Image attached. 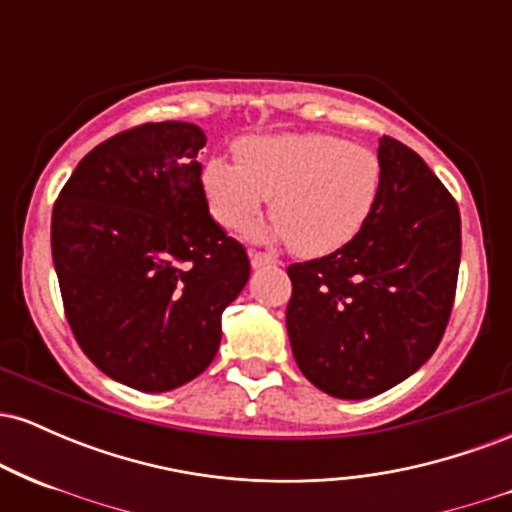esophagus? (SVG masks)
Returning <instances> with one entry per match:
<instances>
[{"label":"esophagus","mask_w":512,"mask_h":512,"mask_svg":"<svg viewBox=\"0 0 512 512\" xmlns=\"http://www.w3.org/2000/svg\"><path fill=\"white\" fill-rule=\"evenodd\" d=\"M250 264L255 269H260V267H272V264H276V260H274L272 255H267V252L250 250Z\"/></svg>","instance_id":"esophagus-1"}]
</instances>
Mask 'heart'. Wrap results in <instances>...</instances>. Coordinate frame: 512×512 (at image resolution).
<instances>
[{
	"mask_svg": "<svg viewBox=\"0 0 512 512\" xmlns=\"http://www.w3.org/2000/svg\"><path fill=\"white\" fill-rule=\"evenodd\" d=\"M233 154L236 163L211 158L204 166L211 216L243 231L269 199V236L301 257L330 255L354 240L383 187L380 156L332 134H257L240 139Z\"/></svg>",
	"mask_w": 512,
	"mask_h": 512,
	"instance_id": "heart-1",
	"label": "heart"
}]
</instances>
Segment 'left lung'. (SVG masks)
I'll return each mask as SVG.
<instances>
[{
  "label": "left lung",
  "instance_id": "left-lung-1",
  "mask_svg": "<svg viewBox=\"0 0 512 512\" xmlns=\"http://www.w3.org/2000/svg\"><path fill=\"white\" fill-rule=\"evenodd\" d=\"M383 187L344 248L291 264L293 358L327 395L366 399L416 373L448 327L460 272V209L424 158L383 134Z\"/></svg>",
  "mask_w": 512,
  "mask_h": 512
}]
</instances>
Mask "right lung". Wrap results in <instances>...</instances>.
<instances>
[{"instance_id": "obj_1", "label": "right lung", "mask_w": 512, "mask_h": 512, "mask_svg": "<svg viewBox=\"0 0 512 512\" xmlns=\"http://www.w3.org/2000/svg\"><path fill=\"white\" fill-rule=\"evenodd\" d=\"M190 122H146L81 158L52 209V262L81 351L117 383L166 392L214 361L250 279L211 219Z\"/></svg>"}]
</instances>
